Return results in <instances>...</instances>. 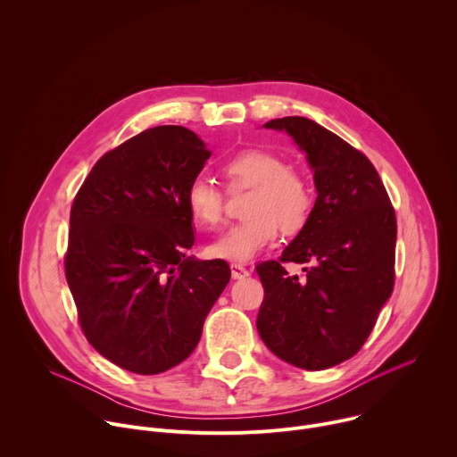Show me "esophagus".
Here are the masks:
<instances>
[{"label":"esophagus","instance_id":"34e87169","mask_svg":"<svg viewBox=\"0 0 457 457\" xmlns=\"http://www.w3.org/2000/svg\"><path fill=\"white\" fill-rule=\"evenodd\" d=\"M229 270H231V277H233L235 280H242V278L249 277V270H245V268L240 266V264H231Z\"/></svg>","mask_w":457,"mask_h":457}]
</instances>
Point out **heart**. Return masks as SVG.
<instances>
[{
	"label": "heart",
	"mask_w": 457,
	"mask_h": 457,
	"mask_svg": "<svg viewBox=\"0 0 457 457\" xmlns=\"http://www.w3.org/2000/svg\"><path fill=\"white\" fill-rule=\"evenodd\" d=\"M229 189L253 187L242 220L206 245L210 258L245 264L270 247L278 226L284 233L300 231L312 210V189L305 175L287 168L286 161L266 150H242L220 166ZM193 222L215 228L224 217V193L206 177L193 179L184 193Z\"/></svg>",
	"instance_id": "obj_1"
}]
</instances>
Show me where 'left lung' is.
I'll list each match as a JSON object with an SVG mask.
<instances>
[{
  "label": "left lung",
  "instance_id": "1",
  "mask_svg": "<svg viewBox=\"0 0 457 457\" xmlns=\"http://www.w3.org/2000/svg\"><path fill=\"white\" fill-rule=\"evenodd\" d=\"M264 128L286 132L305 154L316 203L280 262L258 264L266 296L256 329L280 360L321 370L354 356L395 287L396 215L370 161L307 117ZM282 262L311 263L291 278Z\"/></svg>",
  "mask_w": 457,
  "mask_h": 457
}]
</instances>
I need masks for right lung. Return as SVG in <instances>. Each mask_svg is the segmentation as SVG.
Masks as SVG:
<instances>
[{
	"mask_svg": "<svg viewBox=\"0 0 457 457\" xmlns=\"http://www.w3.org/2000/svg\"><path fill=\"white\" fill-rule=\"evenodd\" d=\"M210 150L184 126H155L103 155L71 212L64 273L92 347L137 374H159L197 347L231 278L199 260L184 193Z\"/></svg>",
	"mask_w": 457,
	"mask_h": 457,
	"instance_id": "right-lung-1",
	"label": "right lung"
}]
</instances>
